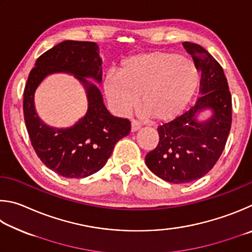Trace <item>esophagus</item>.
<instances>
[{
    "instance_id": "34e87169",
    "label": "esophagus",
    "mask_w": 252,
    "mask_h": 252,
    "mask_svg": "<svg viewBox=\"0 0 252 252\" xmlns=\"http://www.w3.org/2000/svg\"><path fill=\"white\" fill-rule=\"evenodd\" d=\"M139 128H140V124L137 121L131 122V125H130L131 133H135V131H137Z\"/></svg>"
}]
</instances>
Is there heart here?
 <instances>
[{"label":"heart","mask_w":252,"mask_h":252,"mask_svg":"<svg viewBox=\"0 0 252 252\" xmlns=\"http://www.w3.org/2000/svg\"><path fill=\"white\" fill-rule=\"evenodd\" d=\"M199 85V70L177 53L151 52L125 60L119 74L108 73L104 91L112 109L127 115L138 104L154 122L164 123L184 113Z\"/></svg>","instance_id":"obj_1"}]
</instances>
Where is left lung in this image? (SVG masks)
Masks as SVG:
<instances>
[{"label":"left lung","instance_id":"8db88e82","mask_svg":"<svg viewBox=\"0 0 252 252\" xmlns=\"http://www.w3.org/2000/svg\"><path fill=\"white\" fill-rule=\"evenodd\" d=\"M183 45L201 73V96L188 112L158 127L159 143L145 158L151 171L173 184L190 183L210 171L231 128V95L222 67L198 44ZM205 110L212 115L199 121L197 117Z\"/></svg>","mask_w":252,"mask_h":252}]
</instances>
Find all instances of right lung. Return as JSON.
<instances>
[{"label": "right lung", "mask_w": 252, "mask_h": 252, "mask_svg": "<svg viewBox=\"0 0 252 252\" xmlns=\"http://www.w3.org/2000/svg\"><path fill=\"white\" fill-rule=\"evenodd\" d=\"M98 45L94 42L64 41L44 53L31 70L24 90L26 129L43 164L66 178H84L103 168L119 139L130 131V122L115 117L104 105L94 83H101ZM55 72L74 74L87 93L88 112L73 126L57 129L44 123L34 109V92L43 78Z\"/></svg>", "instance_id": "obj_1"}]
</instances>
